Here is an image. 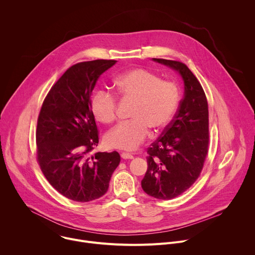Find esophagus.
<instances>
[{"mask_svg": "<svg viewBox=\"0 0 255 255\" xmlns=\"http://www.w3.org/2000/svg\"><path fill=\"white\" fill-rule=\"evenodd\" d=\"M121 157H122L123 159H132V158H133V155H131V154H129V153H126V152H122V153H121Z\"/></svg>", "mask_w": 255, "mask_h": 255, "instance_id": "34e87169", "label": "esophagus"}]
</instances>
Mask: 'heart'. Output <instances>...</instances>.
Returning <instances> with one entry per match:
<instances>
[{
    "instance_id": "obj_1",
    "label": "heart",
    "mask_w": 255,
    "mask_h": 255,
    "mask_svg": "<svg viewBox=\"0 0 255 255\" xmlns=\"http://www.w3.org/2000/svg\"><path fill=\"white\" fill-rule=\"evenodd\" d=\"M118 94L125 100L135 101L130 121L114 127L105 137L110 148L132 151L147 138L149 128L155 132L171 121L179 101L175 83L162 81L154 72L134 68L120 75L115 81ZM92 111L97 120L111 124L117 118V96L105 89L98 90L92 99Z\"/></svg>"
}]
</instances>
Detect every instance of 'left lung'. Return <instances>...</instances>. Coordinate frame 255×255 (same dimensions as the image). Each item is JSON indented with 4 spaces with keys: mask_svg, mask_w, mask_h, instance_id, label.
Returning a JSON list of instances; mask_svg holds the SVG:
<instances>
[{
    "mask_svg": "<svg viewBox=\"0 0 255 255\" xmlns=\"http://www.w3.org/2000/svg\"><path fill=\"white\" fill-rule=\"evenodd\" d=\"M153 60L177 70L185 83L178 110L162 134L147 148V171L141 187L147 195L170 200L190 189L200 176L209 150V110L205 92L183 62Z\"/></svg>",
    "mask_w": 255,
    "mask_h": 255,
    "instance_id": "left-lung-1",
    "label": "left lung"
}]
</instances>
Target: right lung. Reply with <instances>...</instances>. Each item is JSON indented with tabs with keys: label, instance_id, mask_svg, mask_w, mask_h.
Instances as JSON below:
<instances>
[{
	"label": "right lung",
	"instance_id": "right-lung-1",
	"mask_svg": "<svg viewBox=\"0 0 255 255\" xmlns=\"http://www.w3.org/2000/svg\"><path fill=\"white\" fill-rule=\"evenodd\" d=\"M117 60L97 59L74 64L52 86L40 109L36 156L48 183L62 196L90 202L104 196L120 154L89 153L99 144L91 95L99 77Z\"/></svg>",
	"mask_w": 255,
	"mask_h": 255
}]
</instances>
